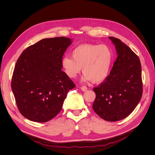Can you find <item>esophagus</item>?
I'll use <instances>...</instances> for the list:
<instances>
[{
    "label": "esophagus",
    "mask_w": 155,
    "mask_h": 155,
    "mask_svg": "<svg viewBox=\"0 0 155 155\" xmlns=\"http://www.w3.org/2000/svg\"><path fill=\"white\" fill-rule=\"evenodd\" d=\"M80 88H81V90L82 91H83V92H84V91H87V87H86V86H81V87Z\"/></svg>",
    "instance_id": "obj_1"
}]
</instances>
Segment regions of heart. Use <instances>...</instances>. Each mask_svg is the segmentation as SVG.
I'll use <instances>...</instances> for the list:
<instances>
[{"mask_svg": "<svg viewBox=\"0 0 155 155\" xmlns=\"http://www.w3.org/2000/svg\"><path fill=\"white\" fill-rule=\"evenodd\" d=\"M71 54L72 58L64 56L61 59L62 68L68 77H75L81 68L84 81L100 83L108 77L113 60V52L108 46L82 44L75 48Z\"/></svg>", "mask_w": 155, "mask_h": 155, "instance_id": "b5f03b06", "label": "heart"}]
</instances>
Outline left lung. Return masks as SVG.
I'll return each instance as SVG.
<instances>
[{"label":"left lung","mask_w":155,"mask_h":155,"mask_svg":"<svg viewBox=\"0 0 155 155\" xmlns=\"http://www.w3.org/2000/svg\"><path fill=\"white\" fill-rule=\"evenodd\" d=\"M118 57L109 75L93 90L94 111L108 121H117L129 115L142 96V68L139 57L120 39L109 37Z\"/></svg>","instance_id":"left-lung-1"}]
</instances>
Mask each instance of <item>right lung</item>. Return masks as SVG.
<instances>
[{
	"mask_svg": "<svg viewBox=\"0 0 155 155\" xmlns=\"http://www.w3.org/2000/svg\"><path fill=\"white\" fill-rule=\"evenodd\" d=\"M72 40L44 38L27 48L18 58L12 89L20 113L28 120L47 122L61 110L74 82L62 71L61 59Z\"/></svg>",
	"mask_w": 155,
	"mask_h": 155,
	"instance_id": "add662e5",
	"label": "right lung"
}]
</instances>
